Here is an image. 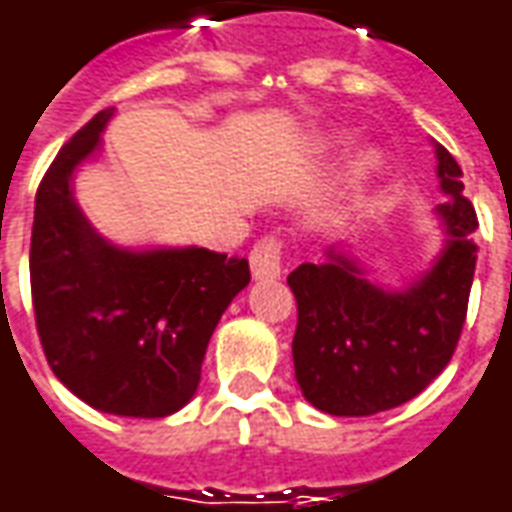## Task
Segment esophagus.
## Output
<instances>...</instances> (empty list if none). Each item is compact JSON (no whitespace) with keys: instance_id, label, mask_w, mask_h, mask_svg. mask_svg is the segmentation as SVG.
Instances as JSON below:
<instances>
[{"instance_id":"esophagus-1","label":"esophagus","mask_w":512,"mask_h":512,"mask_svg":"<svg viewBox=\"0 0 512 512\" xmlns=\"http://www.w3.org/2000/svg\"><path fill=\"white\" fill-rule=\"evenodd\" d=\"M252 277L255 280H277L282 274V241L280 238H263L257 241L249 255Z\"/></svg>"}]
</instances>
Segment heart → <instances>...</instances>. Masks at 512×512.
<instances>
[{"label": "heart", "instance_id": "b5f03b06", "mask_svg": "<svg viewBox=\"0 0 512 512\" xmlns=\"http://www.w3.org/2000/svg\"><path fill=\"white\" fill-rule=\"evenodd\" d=\"M349 144H352V132H330V135L318 138L316 149L321 152V155H335V152H343ZM377 169H380V155L368 152V155H363L360 160H357L355 182L366 180V177H371Z\"/></svg>", "mask_w": 512, "mask_h": 512}]
</instances>
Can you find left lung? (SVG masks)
<instances>
[{
	"mask_svg": "<svg viewBox=\"0 0 512 512\" xmlns=\"http://www.w3.org/2000/svg\"><path fill=\"white\" fill-rule=\"evenodd\" d=\"M446 202L435 207L443 249L402 291L368 280L341 246L288 274L296 296L293 368L305 399L330 416H374L410 402L455 355L477 266V213L463 171L435 144Z\"/></svg>",
	"mask_w": 512,
	"mask_h": 512,
	"instance_id": "1",
	"label": "left lung"
}]
</instances>
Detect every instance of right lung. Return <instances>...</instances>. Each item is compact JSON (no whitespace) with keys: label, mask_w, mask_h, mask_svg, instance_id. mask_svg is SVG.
Here are the masks:
<instances>
[{"label":"right lung","mask_w":512,"mask_h":512,"mask_svg":"<svg viewBox=\"0 0 512 512\" xmlns=\"http://www.w3.org/2000/svg\"><path fill=\"white\" fill-rule=\"evenodd\" d=\"M113 107L57 152L35 194L30 285L55 377L102 413L163 418L194 399L210 335L249 285L246 257L199 246L124 249L85 219L74 171Z\"/></svg>","instance_id":"right-lung-1"}]
</instances>
